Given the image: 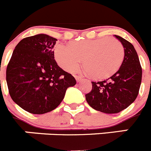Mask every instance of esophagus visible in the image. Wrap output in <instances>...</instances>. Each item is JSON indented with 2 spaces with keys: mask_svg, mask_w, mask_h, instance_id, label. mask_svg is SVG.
Instances as JSON below:
<instances>
[{
  "mask_svg": "<svg viewBox=\"0 0 151 151\" xmlns=\"http://www.w3.org/2000/svg\"><path fill=\"white\" fill-rule=\"evenodd\" d=\"M75 78L76 79L77 82H80V81H82V77L79 76H75Z\"/></svg>",
  "mask_w": 151,
  "mask_h": 151,
  "instance_id": "1",
  "label": "esophagus"
}]
</instances>
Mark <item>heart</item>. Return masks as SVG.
I'll use <instances>...</instances> for the list:
<instances>
[{"mask_svg": "<svg viewBox=\"0 0 151 151\" xmlns=\"http://www.w3.org/2000/svg\"><path fill=\"white\" fill-rule=\"evenodd\" d=\"M55 59L69 73L79 68L84 59L85 70L93 78L103 79L113 75L120 67L124 47L120 41L109 37L73 41L69 45L58 44Z\"/></svg>", "mask_w": 151, "mask_h": 151, "instance_id": "obj_1", "label": "heart"}]
</instances>
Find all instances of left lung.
<instances>
[{
  "mask_svg": "<svg viewBox=\"0 0 151 151\" xmlns=\"http://www.w3.org/2000/svg\"><path fill=\"white\" fill-rule=\"evenodd\" d=\"M124 47V59L118 71L108 79L91 82L92 89L85 94L93 109L105 113H117L136 99L139 92L142 69L134 46L123 38L115 35Z\"/></svg>",
  "mask_w": 151,
  "mask_h": 151,
  "instance_id": "8db88e82",
  "label": "left lung"
}]
</instances>
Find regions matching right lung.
Wrapping results in <instances>:
<instances>
[{"instance_id":"right-lung-1","label":"right lung","mask_w":151,"mask_h":151,"mask_svg":"<svg viewBox=\"0 0 151 151\" xmlns=\"http://www.w3.org/2000/svg\"><path fill=\"white\" fill-rule=\"evenodd\" d=\"M56 38L38 34L23 38L13 50L6 79L12 100L26 111L44 114L63 100L76 81L54 60Z\"/></svg>"}]
</instances>
